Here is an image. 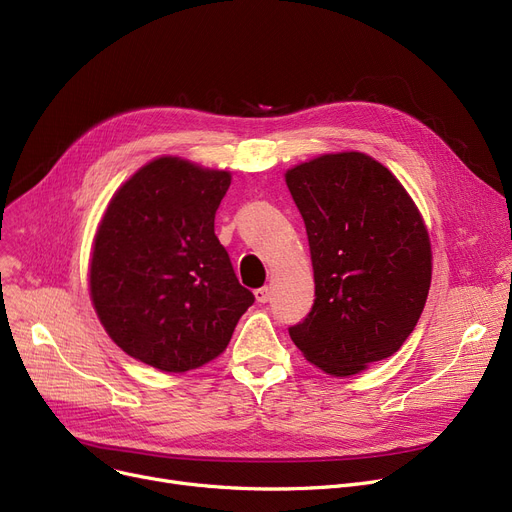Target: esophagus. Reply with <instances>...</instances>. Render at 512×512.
I'll return each instance as SVG.
<instances>
[{
    "mask_svg": "<svg viewBox=\"0 0 512 512\" xmlns=\"http://www.w3.org/2000/svg\"><path fill=\"white\" fill-rule=\"evenodd\" d=\"M255 299H257V303H267V301H270V288H267V286L257 288L255 290Z\"/></svg>",
    "mask_w": 512,
    "mask_h": 512,
    "instance_id": "1",
    "label": "esophagus"
}]
</instances>
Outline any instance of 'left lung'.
I'll return each mask as SVG.
<instances>
[{"mask_svg": "<svg viewBox=\"0 0 512 512\" xmlns=\"http://www.w3.org/2000/svg\"><path fill=\"white\" fill-rule=\"evenodd\" d=\"M307 228L315 301L290 326L299 351L336 378L392 357L415 330L432 282L421 215L380 161L321 155L286 172Z\"/></svg>", "mask_w": 512, "mask_h": 512, "instance_id": "left-lung-1", "label": "left lung"}]
</instances>
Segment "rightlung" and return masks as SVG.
Wrapping results in <instances>:
<instances>
[{
    "label": "right lung",
    "mask_w": 512,
    "mask_h": 512,
    "mask_svg": "<svg viewBox=\"0 0 512 512\" xmlns=\"http://www.w3.org/2000/svg\"><path fill=\"white\" fill-rule=\"evenodd\" d=\"M228 186V172L159 157L107 205L91 299L126 355L170 373L197 369L224 351L255 303L213 230Z\"/></svg>",
    "instance_id": "right-lung-1"
}]
</instances>
